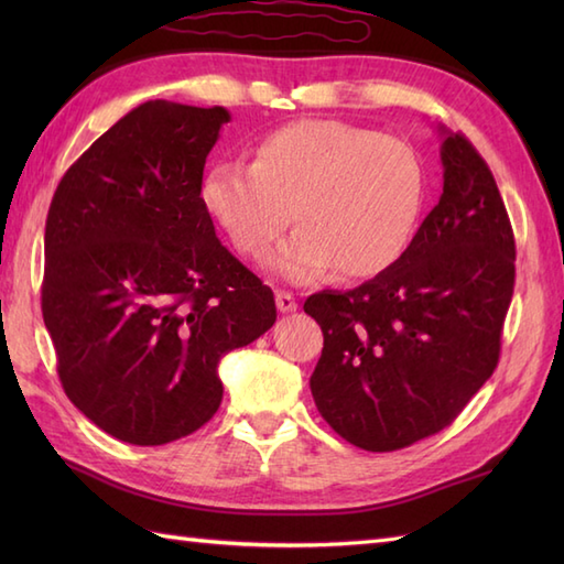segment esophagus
Masks as SVG:
<instances>
[{
	"label": "esophagus",
	"mask_w": 564,
	"mask_h": 564,
	"mask_svg": "<svg viewBox=\"0 0 564 564\" xmlns=\"http://www.w3.org/2000/svg\"><path fill=\"white\" fill-rule=\"evenodd\" d=\"M275 305H279L281 313H295V310H297V301L293 297V293H289V291L275 293Z\"/></svg>",
	"instance_id": "obj_1"
}]
</instances>
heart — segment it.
Instances as JSON below:
<instances>
[{"mask_svg": "<svg viewBox=\"0 0 564 564\" xmlns=\"http://www.w3.org/2000/svg\"><path fill=\"white\" fill-rule=\"evenodd\" d=\"M200 206L230 245L261 259L285 225L301 227L271 269L305 281L334 267L368 279L402 257L422 210V166L402 140L334 118H303L263 135L251 164H210Z\"/></svg>", "mask_w": 564, "mask_h": 564, "instance_id": "obj_1", "label": "heart"}]
</instances>
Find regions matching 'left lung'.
I'll use <instances>...</instances> for the list:
<instances>
[{
  "instance_id": "8db88e82",
  "label": "left lung",
  "mask_w": 564,
  "mask_h": 564,
  "mask_svg": "<svg viewBox=\"0 0 564 564\" xmlns=\"http://www.w3.org/2000/svg\"><path fill=\"white\" fill-rule=\"evenodd\" d=\"M443 133V194L402 257L354 291L305 301L325 334L310 390L354 446L390 453L453 424L495 373L517 245L487 162Z\"/></svg>"
}]
</instances>
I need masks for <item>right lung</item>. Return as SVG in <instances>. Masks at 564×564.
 <instances>
[{
	"instance_id": "1",
	"label": "right lung",
	"mask_w": 564,
	"mask_h": 564,
	"mask_svg": "<svg viewBox=\"0 0 564 564\" xmlns=\"http://www.w3.org/2000/svg\"><path fill=\"white\" fill-rule=\"evenodd\" d=\"M223 106L148 101L59 178L45 220L43 322L77 410L133 446L218 412L220 358L275 322L273 291L215 237L198 184Z\"/></svg>"
}]
</instances>
